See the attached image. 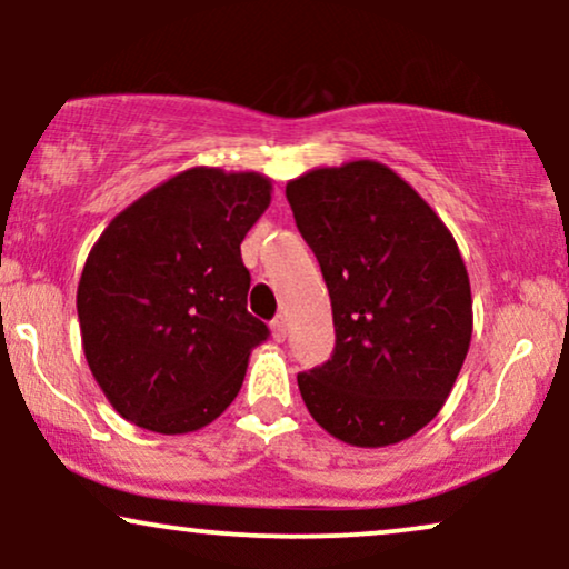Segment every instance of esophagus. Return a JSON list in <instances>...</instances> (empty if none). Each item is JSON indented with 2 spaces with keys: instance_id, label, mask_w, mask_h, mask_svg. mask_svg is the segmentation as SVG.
Returning a JSON list of instances; mask_svg holds the SVG:
<instances>
[{
  "instance_id": "obj_1",
  "label": "esophagus",
  "mask_w": 569,
  "mask_h": 569,
  "mask_svg": "<svg viewBox=\"0 0 569 569\" xmlns=\"http://www.w3.org/2000/svg\"><path fill=\"white\" fill-rule=\"evenodd\" d=\"M272 337L278 339V342H283L286 339V318L283 316H278V318H272Z\"/></svg>"
}]
</instances>
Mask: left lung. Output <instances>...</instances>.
<instances>
[{"instance_id":"obj_1","label":"left lung","mask_w":569,"mask_h":569,"mask_svg":"<svg viewBox=\"0 0 569 569\" xmlns=\"http://www.w3.org/2000/svg\"><path fill=\"white\" fill-rule=\"evenodd\" d=\"M286 198L337 335L329 361L297 375L305 407L352 447L409 439L439 415L471 345V283L452 232L375 160L316 168Z\"/></svg>"}]
</instances>
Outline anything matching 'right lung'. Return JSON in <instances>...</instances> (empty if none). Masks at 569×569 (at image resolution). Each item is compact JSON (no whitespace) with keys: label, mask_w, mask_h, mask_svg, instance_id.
<instances>
[{"label":"right lung","mask_w":569,"mask_h":569,"mask_svg":"<svg viewBox=\"0 0 569 569\" xmlns=\"http://www.w3.org/2000/svg\"><path fill=\"white\" fill-rule=\"evenodd\" d=\"M262 173L189 171L117 213L88 253L82 348L103 396L154 433H189L238 396L270 329L246 310L240 243L270 206Z\"/></svg>","instance_id":"1"}]
</instances>
